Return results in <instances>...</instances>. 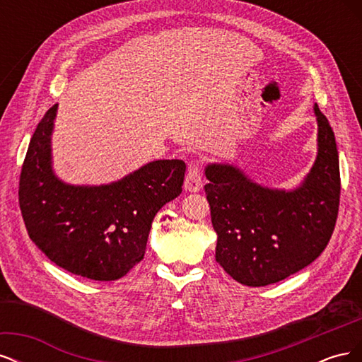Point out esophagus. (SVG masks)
Returning <instances> with one entry per match:
<instances>
[{"instance_id": "1", "label": "esophagus", "mask_w": 362, "mask_h": 362, "mask_svg": "<svg viewBox=\"0 0 362 362\" xmlns=\"http://www.w3.org/2000/svg\"><path fill=\"white\" fill-rule=\"evenodd\" d=\"M184 189L185 192H199L202 189V173L199 163H192L189 166L187 175L184 180Z\"/></svg>"}]
</instances>
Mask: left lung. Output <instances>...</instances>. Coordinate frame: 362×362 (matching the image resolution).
Instances as JSON below:
<instances>
[{
    "label": "left lung",
    "mask_w": 362,
    "mask_h": 362,
    "mask_svg": "<svg viewBox=\"0 0 362 362\" xmlns=\"http://www.w3.org/2000/svg\"><path fill=\"white\" fill-rule=\"evenodd\" d=\"M314 115L317 157L298 187L272 189L234 164H206L216 261L243 286L264 287L286 279L311 264L329 243L341 189L338 151L317 104Z\"/></svg>",
    "instance_id": "left-lung-1"
}]
</instances>
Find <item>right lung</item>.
<instances>
[{
  "instance_id": "obj_1",
  "label": "right lung",
  "mask_w": 362,
  "mask_h": 362,
  "mask_svg": "<svg viewBox=\"0 0 362 362\" xmlns=\"http://www.w3.org/2000/svg\"><path fill=\"white\" fill-rule=\"evenodd\" d=\"M59 104L39 122L19 178V206L30 238L74 275L116 281L144 259L152 221L182 192V160H156L122 180L74 185L52 169L51 136Z\"/></svg>"
}]
</instances>
